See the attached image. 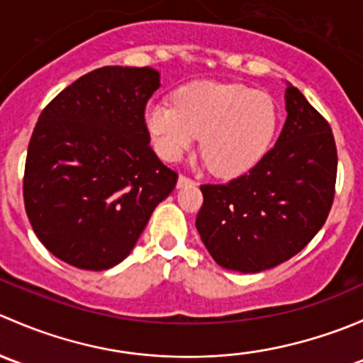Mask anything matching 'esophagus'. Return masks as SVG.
<instances>
[{
    "mask_svg": "<svg viewBox=\"0 0 363 363\" xmlns=\"http://www.w3.org/2000/svg\"><path fill=\"white\" fill-rule=\"evenodd\" d=\"M189 184H195V181H191V179L186 177V175H179L177 188H184V186H189Z\"/></svg>",
    "mask_w": 363,
    "mask_h": 363,
    "instance_id": "1",
    "label": "esophagus"
}]
</instances>
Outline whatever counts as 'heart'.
<instances>
[{"mask_svg":"<svg viewBox=\"0 0 363 363\" xmlns=\"http://www.w3.org/2000/svg\"><path fill=\"white\" fill-rule=\"evenodd\" d=\"M144 119L163 160H179L202 135V152L211 170L219 177H237L269 151L277 113L263 91L240 84L193 82L175 93L174 105L149 104Z\"/></svg>","mask_w":363,"mask_h":363,"instance_id":"1","label":"heart"}]
</instances>
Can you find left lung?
Instances as JSON below:
<instances>
[{
  "mask_svg": "<svg viewBox=\"0 0 363 363\" xmlns=\"http://www.w3.org/2000/svg\"><path fill=\"white\" fill-rule=\"evenodd\" d=\"M286 121L276 145L228 184L200 186L196 230L223 269L256 274L300 252L334 202L337 149L330 124L286 82Z\"/></svg>",
  "mask_w": 363,
  "mask_h": 363,
  "instance_id": "8db88e82",
  "label": "left lung"
}]
</instances>
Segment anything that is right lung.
Here are the masks:
<instances>
[{
  "label": "right lung",
  "instance_id": "1",
  "mask_svg": "<svg viewBox=\"0 0 363 363\" xmlns=\"http://www.w3.org/2000/svg\"><path fill=\"white\" fill-rule=\"evenodd\" d=\"M160 86L149 67H104L40 113L26 158V212L40 242L77 269L123 262L177 184L144 119Z\"/></svg>",
  "mask_w": 363,
  "mask_h": 363
}]
</instances>
